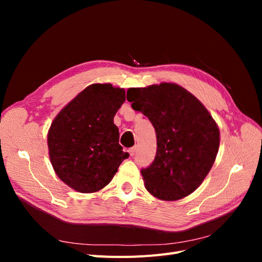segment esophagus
<instances>
[{
	"label": "esophagus",
	"mask_w": 262,
	"mask_h": 262,
	"mask_svg": "<svg viewBox=\"0 0 262 262\" xmlns=\"http://www.w3.org/2000/svg\"><path fill=\"white\" fill-rule=\"evenodd\" d=\"M136 153H137V146H133V147L129 148V154L131 156H134V155H136Z\"/></svg>",
	"instance_id": "1"
}]
</instances>
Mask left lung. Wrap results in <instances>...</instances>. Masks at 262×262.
I'll return each instance as SVG.
<instances>
[{"label":"left lung","instance_id":"1","mask_svg":"<svg viewBox=\"0 0 262 262\" xmlns=\"http://www.w3.org/2000/svg\"><path fill=\"white\" fill-rule=\"evenodd\" d=\"M126 99L156 132L154 161L141 169L147 191L166 201L192 193L212 168L220 145L219 128L207 108L172 83L129 89Z\"/></svg>","mask_w":262,"mask_h":262}]
</instances>
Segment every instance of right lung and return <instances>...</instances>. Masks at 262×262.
Instances as JSON below:
<instances>
[{
	"label": "right lung",
	"mask_w": 262,
	"mask_h": 262,
	"mask_svg": "<svg viewBox=\"0 0 262 262\" xmlns=\"http://www.w3.org/2000/svg\"><path fill=\"white\" fill-rule=\"evenodd\" d=\"M125 100L123 89L93 84L54 118L48 133L50 161L58 177L82 193L106 187L129 153L119 144L114 117Z\"/></svg>",
	"instance_id": "obj_1"
}]
</instances>
